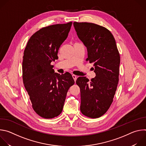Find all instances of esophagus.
Instances as JSON below:
<instances>
[{
    "label": "esophagus",
    "instance_id": "esophagus-1",
    "mask_svg": "<svg viewBox=\"0 0 146 146\" xmlns=\"http://www.w3.org/2000/svg\"><path fill=\"white\" fill-rule=\"evenodd\" d=\"M72 77H73V79H74V81H76V80H77V76H76V75H74V74H73L72 75Z\"/></svg>",
    "mask_w": 146,
    "mask_h": 146
}]
</instances>
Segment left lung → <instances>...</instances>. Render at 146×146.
<instances>
[{
  "label": "left lung",
  "instance_id": "left-lung-1",
  "mask_svg": "<svg viewBox=\"0 0 146 146\" xmlns=\"http://www.w3.org/2000/svg\"><path fill=\"white\" fill-rule=\"evenodd\" d=\"M77 36L87 47L90 63H94L96 76L90 81L79 77L80 110L92 118L101 117L113 101L119 81L120 56L115 40L106 28L88 23L74 22Z\"/></svg>",
  "mask_w": 146,
  "mask_h": 146
}]
</instances>
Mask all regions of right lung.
Masks as SVG:
<instances>
[{
	"label": "right lung",
	"mask_w": 146,
	"mask_h": 146,
	"mask_svg": "<svg viewBox=\"0 0 146 146\" xmlns=\"http://www.w3.org/2000/svg\"><path fill=\"white\" fill-rule=\"evenodd\" d=\"M72 23L41 28L29 39L24 52L23 78L35 112L44 118L59 115L74 81L69 73H55L51 62L58 58L60 45Z\"/></svg>",
	"instance_id": "add662e5"
}]
</instances>
